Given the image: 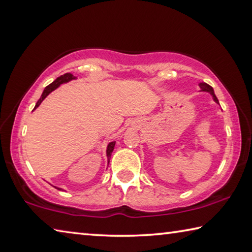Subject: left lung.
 Returning a JSON list of instances; mask_svg holds the SVG:
<instances>
[{
    "instance_id": "1",
    "label": "left lung",
    "mask_w": 252,
    "mask_h": 252,
    "mask_svg": "<svg viewBox=\"0 0 252 252\" xmlns=\"http://www.w3.org/2000/svg\"><path fill=\"white\" fill-rule=\"evenodd\" d=\"M199 87H201V90H202V91H204V92H209V93L213 96V99H214V101L217 102L218 104H219V99H218V97H217V96H215L214 91H213L212 87H211V86L209 85V84H206V83H199Z\"/></svg>"
}]
</instances>
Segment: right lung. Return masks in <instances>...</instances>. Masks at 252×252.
Here are the masks:
<instances>
[{
  "label": "right lung",
  "mask_w": 252,
  "mask_h": 252,
  "mask_svg": "<svg viewBox=\"0 0 252 252\" xmlns=\"http://www.w3.org/2000/svg\"><path fill=\"white\" fill-rule=\"evenodd\" d=\"M75 78H76L75 76H74L73 74H70V73H66V74H63V75H62V76H59V77H58L57 79H56V81H54L53 83L49 84V85H48V86L46 87V89L43 90L41 97H40V98L38 99V102H37V104H35L34 109H37V107H38L40 104H41V102L43 101V99H45V98L48 96V95H49L54 90L57 89V87H58L59 85H61V84L67 83V82H69V81H71V79H75ZM34 109H33V110H34ZM114 146H115V141L110 142L109 146H107L106 155H107V158H109V162H110V157H111L112 151H113V149H114Z\"/></svg>",
  "instance_id": "1"
}]
</instances>
